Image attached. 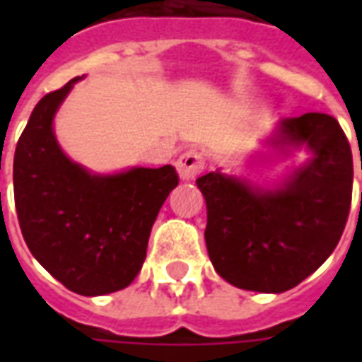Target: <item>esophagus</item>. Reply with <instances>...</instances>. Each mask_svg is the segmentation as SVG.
Instances as JSON below:
<instances>
[{
    "mask_svg": "<svg viewBox=\"0 0 362 362\" xmlns=\"http://www.w3.org/2000/svg\"><path fill=\"white\" fill-rule=\"evenodd\" d=\"M204 155L196 149L182 153L178 160H176V168H178V174H180L182 180H196L199 173L204 170Z\"/></svg>",
    "mask_w": 362,
    "mask_h": 362,
    "instance_id": "34e87169",
    "label": "esophagus"
}]
</instances>
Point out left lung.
<instances>
[{
	"instance_id": "8db88e82",
	"label": "left lung",
	"mask_w": 362,
	"mask_h": 362,
	"mask_svg": "<svg viewBox=\"0 0 362 362\" xmlns=\"http://www.w3.org/2000/svg\"><path fill=\"white\" fill-rule=\"evenodd\" d=\"M273 143L312 151L279 188L250 186L219 170L196 180L207 205L205 244L215 272L258 293L296 287L329 258L353 194L351 145L329 114L281 119Z\"/></svg>"
}]
</instances>
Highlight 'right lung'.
<instances>
[{
  "instance_id": "right-lung-1",
  "label": "right lung",
  "mask_w": 362,
  "mask_h": 362,
  "mask_svg": "<svg viewBox=\"0 0 362 362\" xmlns=\"http://www.w3.org/2000/svg\"><path fill=\"white\" fill-rule=\"evenodd\" d=\"M81 77L40 98L21 134L13 188L21 233L40 266L83 296L126 288L147 256L151 228L178 186L174 166L98 176L64 155L52 119Z\"/></svg>"
}]
</instances>
